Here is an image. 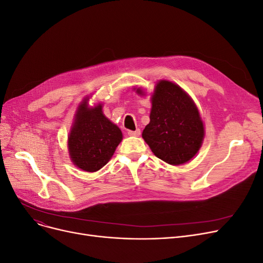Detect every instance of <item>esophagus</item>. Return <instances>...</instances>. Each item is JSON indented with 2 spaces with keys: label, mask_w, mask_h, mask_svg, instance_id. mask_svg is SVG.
Wrapping results in <instances>:
<instances>
[{
  "label": "esophagus",
  "mask_w": 263,
  "mask_h": 263,
  "mask_svg": "<svg viewBox=\"0 0 263 263\" xmlns=\"http://www.w3.org/2000/svg\"><path fill=\"white\" fill-rule=\"evenodd\" d=\"M140 134H141V130H140V129L128 130V132H127V135H128V136H132V137H138V136H140Z\"/></svg>",
  "instance_id": "esophagus-1"
}]
</instances>
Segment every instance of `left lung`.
Instances as JSON below:
<instances>
[{
	"mask_svg": "<svg viewBox=\"0 0 263 263\" xmlns=\"http://www.w3.org/2000/svg\"><path fill=\"white\" fill-rule=\"evenodd\" d=\"M136 92L143 93L140 89ZM151 101L149 123L142 138L154 155L169 165L179 166L191 160L204 138L203 122L193 99L178 84L160 80Z\"/></svg>",
	"mask_w": 263,
	"mask_h": 263,
	"instance_id": "8db88e82",
	"label": "left lung"
}]
</instances>
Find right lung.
<instances>
[{"label": "right lung", "mask_w": 263, "mask_h": 263, "mask_svg": "<svg viewBox=\"0 0 263 263\" xmlns=\"http://www.w3.org/2000/svg\"><path fill=\"white\" fill-rule=\"evenodd\" d=\"M89 97L78 107L68 136V152L73 165L83 171L95 172L114 155L123 135L116 124L103 114V106L87 105Z\"/></svg>", "instance_id": "add662e5"}]
</instances>
